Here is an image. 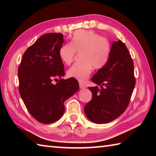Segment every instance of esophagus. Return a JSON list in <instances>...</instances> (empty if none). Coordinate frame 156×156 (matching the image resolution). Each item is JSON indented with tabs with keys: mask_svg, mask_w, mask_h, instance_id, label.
<instances>
[{
	"mask_svg": "<svg viewBox=\"0 0 156 156\" xmlns=\"http://www.w3.org/2000/svg\"><path fill=\"white\" fill-rule=\"evenodd\" d=\"M79 87H80V89H84L86 88V86L84 85L82 83H79Z\"/></svg>",
	"mask_w": 156,
	"mask_h": 156,
	"instance_id": "1",
	"label": "esophagus"
}]
</instances>
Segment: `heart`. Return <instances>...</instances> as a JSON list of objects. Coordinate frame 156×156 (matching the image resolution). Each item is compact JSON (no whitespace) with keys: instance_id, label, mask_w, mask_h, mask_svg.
Returning <instances> with one entry per match:
<instances>
[{"instance_id":"1","label":"heart","mask_w":156,"mask_h":156,"mask_svg":"<svg viewBox=\"0 0 156 156\" xmlns=\"http://www.w3.org/2000/svg\"><path fill=\"white\" fill-rule=\"evenodd\" d=\"M76 52L81 53V62L73 65L67 72L69 78L81 82L87 80L92 69H101L107 64L111 54L108 40L93 31L77 30L71 43L63 45L59 51L61 60L66 65L74 61Z\"/></svg>"}]
</instances>
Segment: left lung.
Masks as SVG:
<instances>
[{
  "mask_svg": "<svg viewBox=\"0 0 156 156\" xmlns=\"http://www.w3.org/2000/svg\"><path fill=\"white\" fill-rule=\"evenodd\" d=\"M92 81L101 88L88 87L92 97L84 107L88 119L101 124L118 118L128 107L135 85L133 59L124 43L113 42L107 64Z\"/></svg>",
  "mask_w": 156,
  "mask_h": 156,
  "instance_id": "left-lung-1",
  "label": "left lung"
}]
</instances>
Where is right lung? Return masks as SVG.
Returning <instances> with one entry per match:
<instances>
[{"label":"right lung","mask_w":156,"mask_h":156,"mask_svg":"<svg viewBox=\"0 0 156 156\" xmlns=\"http://www.w3.org/2000/svg\"><path fill=\"white\" fill-rule=\"evenodd\" d=\"M63 42L62 34L43 35L25 51L19 67L20 95L29 113L41 123L59 120L64 101L79 89L75 78L62 79L64 66L59 51ZM58 77L60 81L53 84Z\"/></svg>","instance_id":"add662e5"}]
</instances>
